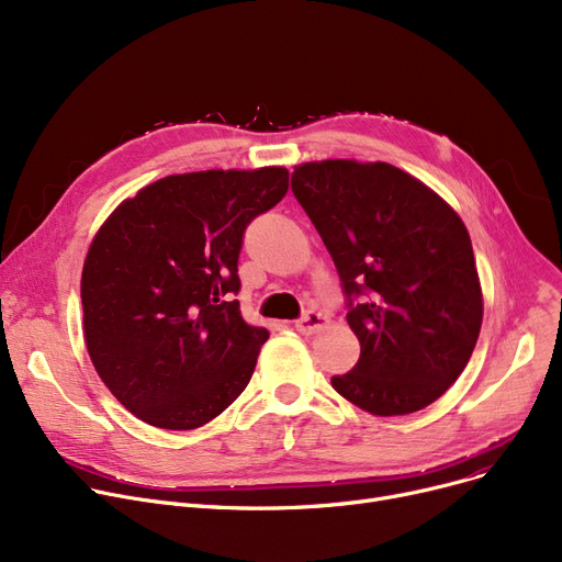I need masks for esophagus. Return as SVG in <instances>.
<instances>
[{
	"mask_svg": "<svg viewBox=\"0 0 562 562\" xmlns=\"http://www.w3.org/2000/svg\"><path fill=\"white\" fill-rule=\"evenodd\" d=\"M328 326H330V318L326 314H321V312H307L303 318L296 321V330L301 335H316Z\"/></svg>",
	"mask_w": 562,
	"mask_h": 562,
	"instance_id": "34e87169",
	"label": "esophagus"
}]
</instances>
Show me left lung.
<instances>
[{
	"instance_id": "1",
	"label": "left lung",
	"mask_w": 562,
	"mask_h": 562,
	"mask_svg": "<svg viewBox=\"0 0 562 562\" xmlns=\"http://www.w3.org/2000/svg\"><path fill=\"white\" fill-rule=\"evenodd\" d=\"M291 191L344 282L356 369L333 387L375 417L424 409L464 371L483 323L469 232L453 206L385 161L293 166Z\"/></svg>"
}]
</instances>
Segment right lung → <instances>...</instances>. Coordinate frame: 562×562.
Wrapping results in <instances>:
<instances>
[{
  "instance_id": "obj_1",
  "label": "right lung",
  "mask_w": 562,
  "mask_h": 562,
  "mask_svg": "<svg viewBox=\"0 0 562 562\" xmlns=\"http://www.w3.org/2000/svg\"><path fill=\"white\" fill-rule=\"evenodd\" d=\"M289 189L284 166L168 175L123 200L81 271L83 339L109 392L166 430L216 419L246 390L269 330L229 293L244 229Z\"/></svg>"
}]
</instances>
